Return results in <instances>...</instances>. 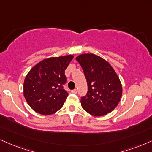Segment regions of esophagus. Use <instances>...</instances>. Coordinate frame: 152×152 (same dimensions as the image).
I'll return each instance as SVG.
<instances>
[{"mask_svg":"<svg viewBox=\"0 0 152 152\" xmlns=\"http://www.w3.org/2000/svg\"><path fill=\"white\" fill-rule=\"evenodd\" d=\"M71 93H73V94H77V90H76V89H74V90L71 91Z\"/></svg>","mask_w":152,"mask_h":152,"instance_id":"obj_1","label":"esophagus"}]
</instances>
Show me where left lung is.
I'll use <instances>...</instances> for the list:
<instances>
[{"mask_svg": "<svg viewBox=\"0 0 152 152\" xmlns=\"http://www.w3.org/2000/svg\"><path fill=\"white\" fill-rule=\"evenodd\" d=\"M87 80L88 93L81 106L96 117L103 116L117 107L122 94V83L112 66L100 56L86 53L76 56Z\"/></svg>", "mask_w": 152, "mask_h": 152, "instance_id": "left-lung-1", "label": "left lung"}]
</instances>
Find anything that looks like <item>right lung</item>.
<instances>
[{"mask_svg": "<svg viewBox=\"0 0 152 152\" xmlns=\"http://www.w3.org/2000/svg\"><path fill=\"white\" fill-rule=\"evenodd\" d=\"M74 55L45 58L34 66L25 78L23 94L34 111L50 115L59 110L69 94L63 88L65 70Z\"/></svg>", "mask_w": 152, "mask_h": 152, "instance_id": "1", "label": "right lung"}]
</instances>
